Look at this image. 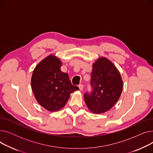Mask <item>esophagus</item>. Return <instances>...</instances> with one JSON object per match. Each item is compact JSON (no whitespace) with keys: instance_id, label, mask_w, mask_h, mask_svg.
Instances as JSON below:
<instances>
[{"instance_id":"34e87169","label":"esophagus","mask_w":153,"mask_h":153,"mask_svg":"<svg viewBox=\"0 0 153 153\" xmlns=\"http://www.w3.org/2000/svg\"><path fill=\"white\" fill-rule=\"evenodd\" d=\"M83 87H84V86H83L82 84H80L79 85V90L80 91H82L83 90Z\"/></svg>"}]
</instances>
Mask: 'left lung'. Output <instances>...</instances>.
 <instances>
[{"label": "left lung", "mask_w": 153, "mask_h": 153, "mask_svg": "<svg viewBox=\"0 0 153 153\" xmlns=\"http://www.w3.org/2000/svg\"><path fill=\"white\" fill-rule=\"evenodd\" d=\"M91 85L92 92H86V105L94 114L110 110L121 95L123 81L118 70L110 60L101 57L92 66Z\"/></svg>", "instance_id": "obj_1"}]
</instances>
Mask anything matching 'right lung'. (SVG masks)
<instances>
[{
    "mask_svg": "<svg viewBox=\"0 0 153 153\" xmlns=\"http://www.w3.org/2000/svg\"><path fill=\"white\" fill-rule=\"evenodd\" d=\"M62 62L51 54L40 61L33 70L31 89L38 103L50 111L61 109L70 94L79 87L72 85L69 76L61 71Z\"/></svg>",
    "mask_w": 153,
    "mask_h": 153,
    "instance_id": "1",
    "label": "right lung"
}]
</instances>
